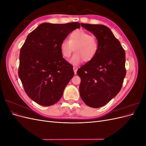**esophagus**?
Segmentation results:
<instances>
[{
	"label": "esophagus",
	"instance_id": "34e87169",
	"mask_svg": "<svg viewBox=\"0 0 146 146\" xmlns=\"http://www.w3.org/2000/svg\"><path fill=\"white\" fill-rule=\"evenodd\" d=\"M73 69H74V71L75 74H77V69H78V68H77V67H74V68H73Z\"/></svg>",
	"mask_w": 146,
	"mask_h": 146
}]
</instances>
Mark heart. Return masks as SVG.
Here are the masks:
<instances>
[{
	"label": "heart",
	"instance_id": "b5f03b06",
	"mask_svg": "<svg viewBox=\"0 0 146 146\" xmlns=\"http://www.w3.org/2000/svg\"><path fill=\"white\" fill-rule=\"evenodd\" d=\"M60 50L63 56L68 58L74 50L76 52L70 63L78 65L83 60L90 61L94 58L99 48V43L94 35L82 29H77L70 33L69 40L64 39L60 44Z\"/></svg>",
	"mask_w": 146,
	"mask_h": 146
}]
</instances>
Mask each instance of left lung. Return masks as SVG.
Here are the masks:
<instances>
[{
  "mask_svg": "<svg viewBox=\"0 0 146 146\" xmlns=\"http://www.w3.org/2000/svg\"><path fill=\"white\" fill-rule=\"evenodd\" d=\"M81 25L97 38L99 48L94 58L77 70L81 79L80 95L86 105L100 108L121 90L126 75L125 52L107 26L83 23Z\"/></svg>",
  "mask_w": 146,
  "mask_h": 146,
  "instance_id": "obj_1",
  "label": "left lung"
}]
</instances>
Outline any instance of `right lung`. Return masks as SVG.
<instances>
[{
	"label": "right lung",
	"instance_id": "add662e5",
	"mask_svg": "<svg viewBox=\"0 0 146 146\" xmlns=\"http://www.w3.org/2000/svg\"><path fill=\"white\" fill-rule=\"evenodd\" d=\"M79 23H42L30 33L19 54L18 75L29 98L45 107L54 105L74 77L73 66L60 50V44Z\"/></svg>",
	"mask_w": 146,
	"mask_h": 146
}]
</instances>
